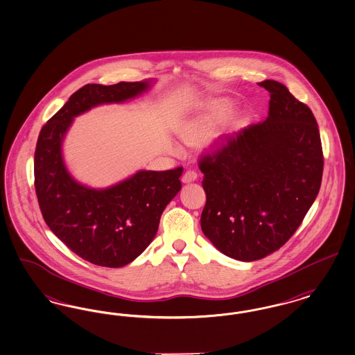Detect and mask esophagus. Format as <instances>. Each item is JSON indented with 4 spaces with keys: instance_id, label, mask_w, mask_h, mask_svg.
<instances>
[{
    "instance_id": "34e87169",
    "label": "esophagus",
    "mask_w": 355,
    "mask_h": 355,
    "mask_svg": "<svg viewBox=\"0 0 355 355\" xmlns=\"http://www.w3.org/2000/svg\"><path fill=\"white\" fill-rule=\"evenodd\" d=\"M197 177H198V174H197L196 171H187L184 173V175H182V182H184V184L194 182V181L197 180Z\"/></svg>"
}]
</instances>
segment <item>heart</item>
<instances>
[{
    "mask_svg": "<svg viewBox=\"0 0 355 355\" xmlns=\"http://www.w3.org/2000/svg\"><path fill=\"white\" fill-rule=\"evenodd\" d=\"M232 111V104L228 100H215L202 114L186 121L180 129L178 136L186 144L203 140L213 132L214 128L222 123ZM173 153H180L177 145H171Z\"/></svg>",
    "mask_w": 355,
    "mask_h": 355,
    "instance_id": "heart-1",
    "label": "heart"
}]
</instances>
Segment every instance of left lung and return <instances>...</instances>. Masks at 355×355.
<instances>
[{"label": "left lung", "instance_id": "left-lung-1", "mask_svg": "<svg viewBox=\"0 0 355 355\" xmlns=\"http://www.w3.org/2000/svg\"><path fill=\"white\" fill-rule=\"evenodd\" d=\"M268 117L226 137L202 157L205 236L222 254L255 261L277 251L295 234L317 197L324 157L312 111L285 85L264 80Z\"/></svg>", "mask_w": 355, "mask_h": 355}]
</instances>
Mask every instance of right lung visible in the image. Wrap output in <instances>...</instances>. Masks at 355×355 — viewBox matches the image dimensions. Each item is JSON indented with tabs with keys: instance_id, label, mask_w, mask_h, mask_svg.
Returning a JSON list of instances; mask_svg holds the SVG:
<instances>
[{
	"instance_id": "1",
	"label": "right lung",
	"mask_w": 355,
	"mask_h": 355,
	"mask_svg": "<svg viewBox=\"0 0 355 355\" xmlns=\"http://www.w3.org/2000/svg\"><path fill=\"white\" fill-rule=\"evenodd\" d=\"M153 83L149 79L85 85L43 125L37 141L35 193L46 225L73 254L100 267L120 268L141 255L156 236L161 214L181 190L184 169L139 171L95 189L72 177L63 158V140L76 116L135 99Z\"/></svg>"
}]
</instances>
